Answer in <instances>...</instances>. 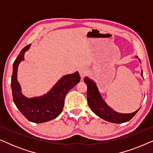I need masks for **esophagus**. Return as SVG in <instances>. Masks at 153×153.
I'll list each match as a JSON object with an SVG mask.
<instances>
[{
	"mask_svg": "<svg viewBox=\"0 0 153 153\" xmlns=\"http://www.w3.org/2000/svg\"><path fill=\"white\" fill-rule=\"evenodd\" d=\"M79 74H80V76L83 79V77H85L88 74V70L85 68H81L79 70Z\"/></svg>",
	"mask_w": 153,
	"mask_h": 153,
	"instance_id": "1",
	"label": "esophagus"
}]
</instances>
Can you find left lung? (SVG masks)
<instances>
[{
    "label": "left lung",
    "instance_id": "1",
    "mask_svg": "<svg viewBox=\"0 0 153 153\" xmlns=\"http://www.w3.org/2000/svg\"><path fill=\"white\" fill-rule=\"evenodd\" d=\"M141 75L143 76V72H141ZM84 82L86 83L88 88V104L92 111L100 118L111 123H123L130 120L139 110V108L135 112L131 114H120L115 111L104 101L99 93L97 85L93 81L85 77Z\"/></svg>",
    "mask_w": 153,
    "mask_h": 153
}]
</instances>
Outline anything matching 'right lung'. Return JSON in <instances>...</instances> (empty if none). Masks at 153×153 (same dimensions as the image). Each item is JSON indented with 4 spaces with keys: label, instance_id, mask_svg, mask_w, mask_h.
<instances>
[{
    "label": "right lung",
    "instance_id": "right-lung-1",
    "mask_svg": "<svg viewBox=\"0 0 153 153\" xmlns=\"http://www.w3.org/2000/svg\"><path fill=\"white\" fill-rule=\"evenodd\" d=\"M30 45L25 47L13 63L11 88L14 104L21 113L29 121L35 123H45L57 118L63 109L65 97L79 81L78 72L62 77L49 93L38 97L27 98L22 95L21 86L17 81L19 64L24 60V53Z\"/></svg>",
    "mask_w": 153,
    "mask_h": 153
}]
</instances>
